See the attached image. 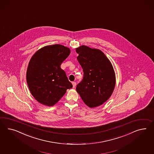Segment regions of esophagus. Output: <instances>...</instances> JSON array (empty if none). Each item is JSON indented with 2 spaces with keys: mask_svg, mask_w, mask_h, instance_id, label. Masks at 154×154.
I'll list each match as a JSON object with an SVG mask.
<instances>
[{
  "mask_svg": "<svg viewBox=\"0 0 154 154\" xmlns=\"http://www.w3.org/2000/svg\"><path fill=\"white\" fill-rule=\"evenodd\" d=\"M72 85H73V88H75V86H76V82H72Z\"/></svg>",
  "mask_w": 154,
  "mask_h": 154,
  "instance_id": "34e87169",
  "label": "esophagus"
}]
</instances>
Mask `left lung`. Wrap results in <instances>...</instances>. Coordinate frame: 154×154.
Instances as JSON below:
<instances>
[{
  "label": "left lung",
  "instance_id": "left-lung-1",
  "mask_svg": "<svg viewBox=\"0 0 154 154\" xmlns=\"http://www.w3.org/2000/svg\"><path fill=\"white\" fill-rule=\"evenodd\" d=\"M75 51L83 72V79L77 85L76 91L88 107L100 106L108 100L116 86L112 64L99 49L82 45Z\"/></svg>",
  "mask_w": 154,
  "mask_h": 154
}]
</instances>
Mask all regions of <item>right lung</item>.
I'll list each match as a JSON object with an SVG mask.
<instances>
[{"mask_svg":"<svg viewBox=\"0 0 154 154\" xmlns=\"http://www.w3.org/2000/svg\"><path fill=\"white\" fill-rule=\"evenodd\" d=\"M70 53L68 48L55 44L42 48L30 59L26 73L27 83L32 95L40 104L54 105L67 89L73 87L60 68Z\"/></svg>","mask_w":154,"mask_h":154,"instance_id":"right-lung-1","label":"right lung"}]
</instances>
